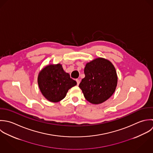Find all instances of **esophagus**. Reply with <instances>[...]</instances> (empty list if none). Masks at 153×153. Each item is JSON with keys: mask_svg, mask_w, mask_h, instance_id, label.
<instances>
[{"mask_svg": "<svg viewBox=\"0 0 153 153\" xmlns=\"http://www.w3.org/2000/svg\"><path fill=\"white\" fill-rule=\"evenodd\" d=\"M76 82H77V85H78L79 84V83H80V81H79V79H76Z\"/></svg>", "mask_w": 153, "mask_h": 153, "instance_id": "34e87169", "label": "esophagus"}]
</instances>
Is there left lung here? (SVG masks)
Segmentation results:
<instances>
[{"instance_id": "1", "label": "left lung", "mask_w": 153, "mask_h": 153, "mask_svg": "<svg viewBox=\"0 0 153 153\" xmlns=\"http://www.w3.org/2000/svg\"><path fill=\"white\" fill-rule=\"evenodd\" d=\"M85 77L79 87L88 102L98 104L108 99L115 91L117 76L113 65L108 60L99 57L87 63Z\"/></svg>"}]
</instances>
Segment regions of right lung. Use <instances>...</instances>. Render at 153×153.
Listing matches in <instances>:
<instances>
[{"mask_svg":"<svg viewBox=\"0 0 153 153\" xmlns=\"http://www.w3.org/2000/svg\"><path fill=\"white\" fill-rule=\"evenodd\" d=\"M38 84L43 96L50 102H56L65 97L68 90L76 85V82L58 63L49 65L40 72Z\"/></svg>","mask_w":153,"mask_h":153,"instance_id":"add662e5","label":"right lung"}]
</instances>
